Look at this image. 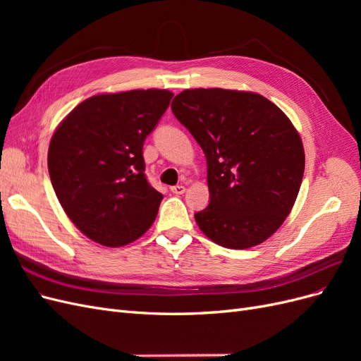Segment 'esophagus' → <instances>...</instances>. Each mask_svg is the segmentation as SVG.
Returning <instances> with one entry per match:
<instances>
[{
	"mask_svg": "<svg viewBox=\"0 0 361 361\" xmlns=\"http://www.w3.org/2000/svg\"><path fill=\"white\" fill-rule=\"evenodd\" d=\"M170 191H171L173 194L179 195V194H183V192H185V187H183V185H174V187L170 188Z\"/></svg>",
	"mask_w": 361,
	"mask_h": 361,
	"instance_id": "1",
	"label": "esophagus"
}]
</instances>
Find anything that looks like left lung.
Returning <instances> with one entry per match:
<instances>
[{
	"label": "left lung",
	"mask_w": 361,
	"mask_h": 361,
	"mask_svg": "<svg viewBox=\"0 0 361 361\" xmlns=\"http://www.w3.org/2000/svg\"><path fill=\"white\" fill-rule=\"evenodd\" d=\"M171 111L204 152L211 200L194 215L218 245L264 243L286 220L304 174L301 138L267 97L224 89L183 90Z\"/></svg>",
	"instance_id": "obj_1"
}]
</instances>
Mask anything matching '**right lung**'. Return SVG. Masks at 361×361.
Segmentation results:
<instances>
[{
	"label": "right lung",
	"mask_w": 361,
	"mask_h": 361,
	"mask_svg": "<svg viewBox=\"0 0 361 361\" xmlns=\"http://www.w3.org/2000/svg\"><path fill=\"white\" fill-rule=\"evenodd\" d=\"M171 97L157 89L92 96L54 133L48 150L54 191L92 241L122 247L154 224L162 194L146 179L143 143Z\"/></svg>",
	"instance_id": "add662e5"
}]
</instances>
